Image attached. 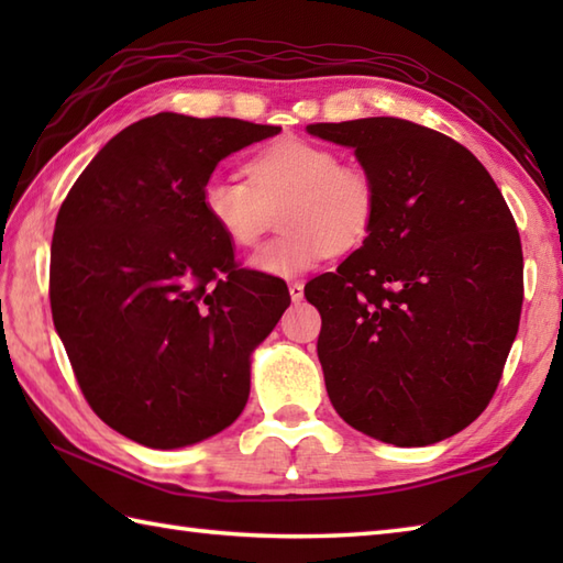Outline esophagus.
Returning a JSON list of instances; mask_svg holds the SVG:
<instances>
[{"mask_svg":"<svg viewBox=\"0 0 563 563\" xmlns=\"http://www.w3.org/2000/svg\"><path fill=\"white\" fill-rule=\"evenodd\" d=\"M288 290H290L292 302H302V297H305V285L302 283H290Z\"/></svg>","mask_w":563,"mask_h":563,"instance_id":"obj_1","label":"esophagus"}]
</instances>
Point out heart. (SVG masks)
Wrapping results in <instances>:
<instances>
[{"label": "heart", "mask_w": 563, "mask_h": 563, "mask_svg": "<svg viewBox=\"0 0 563 563\" xmlns=\"http://www.w3.org/2000/svg\"><path fill=\"white\" fill-rule=\"evenodd\" d=\"M249 181L210 176L202 208L227 242L251 249L280 210L283 234L249 258V268L268 275H300L333 251L361 246L375 222L377 194L369 176L341 166L333 150L285 137L263 147L246 164Z\"/></svg>", "instance_id": "heart-1"}]
</instances>
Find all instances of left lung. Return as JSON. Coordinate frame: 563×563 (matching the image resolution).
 I'll return each instance as SVG.
<instances>
[{
  "label": "left lung",
  "mask_w": 563,
  "mask_h": 563,
  "mask_svg": "<svg viewBox=\"0 0 563 563\" xmlns=\"http://www.w3.org/2000/svg\"><path fill=\"white\" fill-rule=\"evenodd\" d=\"M375 184V222L336 273L305 285L333 409L399 448L445 440L498 387L522 307V246L492 174L401 118L314 123Z\"/></svg>",
  "instance_id": "8db88e82"
}]
</instances>
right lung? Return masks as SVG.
Instances as JSON below:
<instances>
[{"label": "right lung", "mask_w": 563, "mask_h": 563, "mask_svg": "<svg viewBox=\"0 0 563 563\" xmlns=\"http://www.w3.org/2000/svg\"><path fill=\"white\" fill-rule=\"evenodd\" d=\"M278 133L157 113L106 142L57 212L55 331L93 413L140 445H196L244 411L251 353L290 292L234 266L202 186L232 152Z\"/></svg>", "instance_id": "obj_1"}]
</instances>
